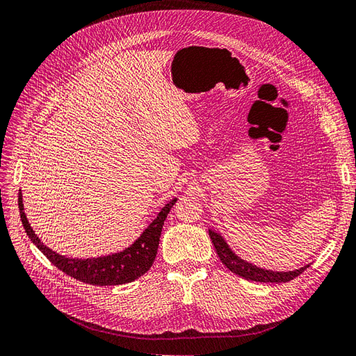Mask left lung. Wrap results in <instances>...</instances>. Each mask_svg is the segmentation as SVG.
<instances>
[{
    "label": "left lung",
    "mask_w": 356,
    "mask_h": 356,
    "mask_svg": "<svg viewBox=\"0 0 356 356\" xmlns=\"http://www.w3.org/2000/svg\"><path fill=\"white\" fill-rule=\"evenodd\" d=\"M209 235L213 245L216 248V252L219 255L220 261L231 270L232 273L244 277L247 280L252 282H264V283H285L292 280L293 277L300 276L304 270L309 267V264H305L300 268L289 270V272H276V270H270V268H263L255 266L247 260H244L231 248V245L227 244V241L223 238L222 234L215 232L213 229H209Z\"/></svg>",
    "instance_id": "left-lung-1"
}]
</instances>
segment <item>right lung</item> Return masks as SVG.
I'll return each mask as SVG.
<instances>
[{
    "instance_id": "obj_1",
    "label": "right lung",
    "mask_w": 356,
    "mask_h": 356,
    "mask_svg": "<svg viewBox=\"0 0 356 356\" xmlns=\"http://www.w3.org/2000/svg\"><path fill=\"white\" fill-rule=\"evenodd\" d=\"M178 198L174 197L169 200L158 213L140 236L127 248L112 252L108 255H99V257L90 259H73L56 252L42 243L40 238L35 234L32 226L26 218L22 190L19 193V210L24 231L32 243L44 252L45 257L60 270L71 277L80 282L89 283L96 286H109V285H124L138 279L145 275L152 267L156 254H158L159 238L163 227V222L168 216L169 210L177 203Z\"/></svg>"
}]
</instances>
